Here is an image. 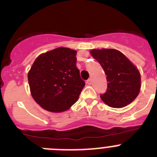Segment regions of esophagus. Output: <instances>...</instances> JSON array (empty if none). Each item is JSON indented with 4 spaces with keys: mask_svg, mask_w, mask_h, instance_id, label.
<instances>
[{
    "mask_svg": "<svg viewBox=\"0 0 157 157\" xmlns=\"http://www.w3.org/2000/svg\"><path fill=\"white\" fill-rule=\"evenodd\" d=\"M86 83L88 85H91V84H92V80H91V78H89L86 81Z\"/></svg>",
    "mask_w": 157,
    "mask_h": 157,
    "instance_id": "34e87169",
    "label": "esophagus"
}]
</instances>
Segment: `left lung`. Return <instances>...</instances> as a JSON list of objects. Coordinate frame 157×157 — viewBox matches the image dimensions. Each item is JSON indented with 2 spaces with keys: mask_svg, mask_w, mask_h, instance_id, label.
Instances as JSON below:
<instances>
[{
  "mask_svg": "<svg viewBox=\"0 0 157 157\" xmlns=\"http://www.w3.org/2000/svg\"><path fill=\"white\" fill-rule=\"evenodd\" d=\"M91 55L105 71L108 88L101 100L112 108H123L138 97L141 75L138 68L121 52L112 48L92 49Z\"/></svg>",
  "mask_w": 157,
  "mask_h": 157,
  "instance_id": "8db88e82",
  "label": "left lung"
}]
</instances>
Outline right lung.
Instances as JSON below:
<instances>
[{"instance_id":"add662e5","label":"right lung","mask_w":157,"mask_h":157,"mask_svg":"<svg viewBox=\"0 0 157 157\" xmlns=\"http://www.w3.org/2000/svg\"><path fill=\"white\" fill-rule=\"evenodd\" d=\"M76 54L75 50L59 47L34 60L28 72L30 93L45 110L63 112L78 99L85 82L76 66Z\"/></svg>"}]
</instances>
